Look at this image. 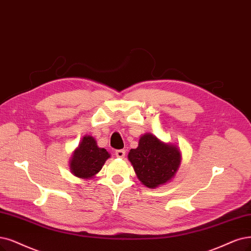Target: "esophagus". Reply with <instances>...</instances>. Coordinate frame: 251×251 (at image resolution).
<instances>
[{
  "label": "esophagus",
  "mask_w": 251,
  "mask_h": 251,
  "mask_svg": "<svg viewBox=\"0 0 251 251\" xmlns=\"http://www.w3.org/2000/svg\"><path fill=\"white\" fill-rule=\"evenodd\" d=\"M116 156L118 158H124L125 157V150H117L116 151Z\"/></svg>",
  "instance_id": "1"
}]
</instances>
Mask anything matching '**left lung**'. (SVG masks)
<instances>
[{"mask_svg":"<svg viewBox=\"0 0 251 251\" xmlns=\"http://www.w3.org/2000/svg\"><path fill=\"white\" fill-rule=\"evenodd\" d=\"M180 148L164 143L153 133L140 137L138 147L128 153L137 179L148 188H157L174 179L181 165Z\"/></svg>","mask_w":251,"mask_h":251,"instance_id":"1","label":"left lung"}]
</instances>
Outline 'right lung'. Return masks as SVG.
Segmentation results:
<instances>
[{"mask_svg": "<svg viewBox=\"0 0 251 251\" xmlns=\"http://www.w3.org/2000/svg\"><path fill=\"white\" fill-rule=\"evenodd\" d=\"M110 154L99 148L92 135H85L78 147L73 151L69 160V169L73 176L79 179H92L101 171Z\"/></svg>", "mask_w": 251, "mask_h": 251, "instance_id": "right-lung-1", "label": "right lung"}]
</instances>
